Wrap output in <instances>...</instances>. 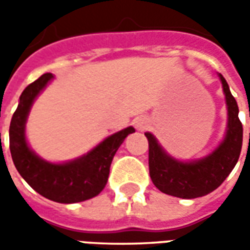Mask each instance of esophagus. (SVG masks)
I'll return each instance as SVG.
<instances>
[{
    "mask_svg": "<svg viewBox=\"0 0 250 250\" xmlns=\"http://www.w3.org/2000/svg\"><path fill=\"white\" fill-rule=\"evenodd\" d=\"M134 126L139 129V130H144V129L148 126V121H146L145 118H141V117H140V118H136V120H134Z\"/></svg>",
    "mask_w": 250,
    "mask_h": 250,
    "instance_id": "esophagus-1",
    "label": "esophagus"
}]
</instances>
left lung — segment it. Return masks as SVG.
<instances>
[{
  "label": "left lung",
  "instance_id": "obj_1",
  "mask_svg": "<svg viewBox=\"0 0 250 250\" xmlns=\"http://www.w3.org/2000/svg\"><path fill=\"white\" fill-rule=\"evenodd\" d=\"M228 107V125L222 141L207 156L183 162L171 156L149 132V175L153 185L167 195L182 199L205 196L218 188L238 162L242 146V124L238 106L225 78L219 74Z\"/></svg>",
  "mask_w": 250,
  "mask_h": 250
}]
</instances>
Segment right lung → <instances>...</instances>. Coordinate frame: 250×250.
I'll return each instance as SVG.
<instances>
[{"label":"right lung","instance_id":"obj_1","mask_svg":"<svg viewBox=\"0 0 250 250\" xmlns=\"http://www.w3.org/2000/svg\"><path fill=\"white\" fill-rule=\"evenodd\" d=\"M54 75L48 72L26 86L10 121L9 148L17 171L33 190L58 203H77L91 199L105 188L110 164L117 149L136 132L133 126L107 136L82 156L64 163L44 160L26 141L25 125L33 102L48 86Z\"/></svg>","mask_w":250,"mask_h":250}]
</instances>
